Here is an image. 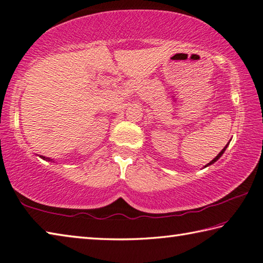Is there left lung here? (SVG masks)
Returning a JSON list of instances; mask_svg holds the SVG:
<instances>
[{"label":"left lung","instance_id":"1","mask_svg":"<svg viewBox=\"0 0 263 263\" xmlns=\"http://www.w3.org/2000/svg\"><path fill=\"white\" fill-rule=\"evenodd\" d=\"M227 146H228V143H227V145H226V147H224V148L222 149V151H221V152H220V153L218 154V156H217V157H215V158H213V159H212V161H211V162H210V163L208 164V165H206V166L211 165V164H213L214 162H217V161H218V159H219V158L221 157V155H222V154L224 153V151H226V148H227Z\"/></svg>","mask_w":263,"mask_h":263}]
</instances>
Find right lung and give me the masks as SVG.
I'll return each instance as SVG.
<instances>
[{
    "mask_svg": "<svg viewBox=\"0 0 263 263\" xmlns=\"http://www.w3.org/2000/svg\"><path fill=\"white\" fill-rule=\"evenodd\" d=\"M41 157H42V158H44V159H46V158H45V157H43V156H41Z\"/></svg>",
    "mask_w": 263,
    "mask_h": 263,
    "instance_id": "right-lung-1",
    "label": "right lung"
}]
</instances>
